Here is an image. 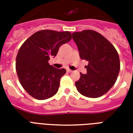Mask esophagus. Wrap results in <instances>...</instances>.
Returning a JSON list of instances; mask_svg holds the SVG:
<instances>
[{
    "instance_id": "obj_1",
    "label": "esophagus",
    "mask_w": 133,
    "mask_h": 133,
    "mask_svg": "<svg viewBox=\"0 0 133 133\" xmlns=\"http://www.w3.org/2000/svg\"><path fill=\"white\" fill-rule=\"evenodd\" d=\"M67 72H72V70H70V69H67Z\"/></svg>"
}]
</instances>
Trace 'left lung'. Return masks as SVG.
<instances>
[{"instance_id": "left-lung-1", "label": "left lung", "mask_w": 133, "mask_h": 133, "mask_svg": "<svg viewBox=\"0 0 133 133\" xmlns=\"http://www.w3.org/2000/svg\"><path fill=\"white\" fill-rule=\"evenodd\" d=\"M81 59L88 61L87 74L80 73L75 82L79 92L90 98L105 95L115 83L120 70L117 50L106 38L94 30H85L72 33Z\"/></svg>"}]
</instances>
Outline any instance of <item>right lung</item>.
Returning <instances> with one entry per match:
<instances>
[{
    "instance_id": "add662e5",
    "label": "right lung",
    "mask_w": 133,
    "mask_h": 133,
    "mask_svg": "<svg viewBox=\"0 0 133 133\" xmlns=\"http://www.w3.org/2000/svg\"><path fill=\"white\" fill-rule=\"evenodd\" d=\"M71 38V33L68 31L41 30L32 34L20 48L16 70L21 85L32 97L44 100L58 92L60 79L66 70L55 68L48 61Z\"/></svg>"
}]
</instances>
